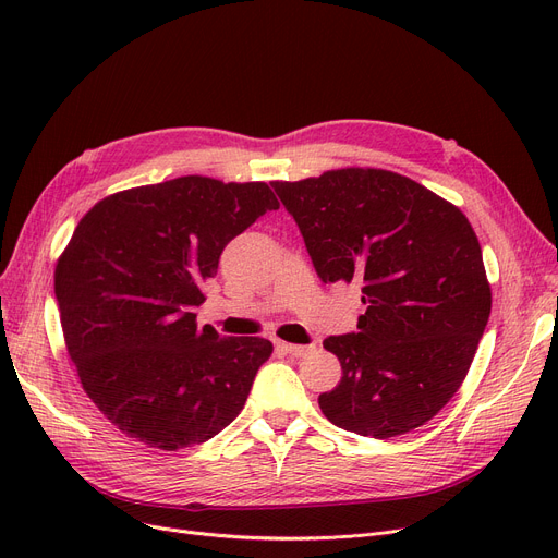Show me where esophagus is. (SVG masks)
<instances>
[{"label": "esophagus", "instance_id": "obj_1", "mask_svg": "<svg viewBox=\"0 0 558 558\" xmlns=\"http://www.w3.org/2000/svg\"><path fill=\"white\" fill-rule=\"evenodd\" d=\"M278 348L282 350V353H287L291 357H305L314 345H299V343H284L282 341V343H278Z\"/></svg>", "mask_w": 558, "mask_h": 558}]
</instances>
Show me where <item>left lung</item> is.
I'll return each mask as SVG.
<instances>
[{"label": "left lung", "mask_w": 558, "mask_h": 558, "mask_svg": "<svg viewBox=\"0 0 558 558\" xmlns=\"http://www.w3.org/2000/svg\"><path fill=\"white\" fill-rule=\"evenodd\" d=\"M324 282L362 284L360 332L328 337L341 383L320 412L391 438L432 421L459 391L490 314L480 240L454 203L396 171L345 167L271 183Z\"/></svg>", "instance_id": "8db88e82"}]
</instances>
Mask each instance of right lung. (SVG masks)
Listing matches in <instances>:
<instances>
[{"mask_svg":"<svg viewBox=\"0 0 558 558\" xmlns=\"http://www.w3.org/2000/svg\"><path fill=\"white\" fill-rule=\"evenodd\" d=\"M280 203L267 183L181 175L114 192L78 221L53 291L81 387L122 434L175 452L244 409L274 353L259 337L196 326L223 246Z\"/></svg>","mask_w":558,"mask_h":558,"instance_id":"right-lung-1","label":"right lung"}]
</instances>
